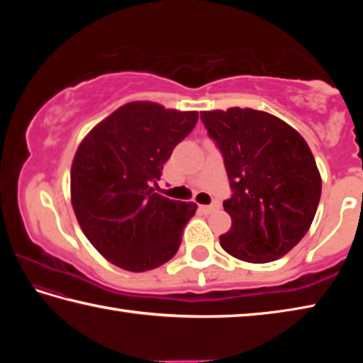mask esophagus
<instances>
[{
    "instance_id": "34e87169",
    "label": "esophagus",
    "mask_w": 363,
    "mask_h": 363,
    "mask_svg": "<svg viewBox=\"0 0 363 363\" xmlns=\"http://www.w3.org/2000/svg\"><path fill=\"white\" fill-rule=\"evenodd\" d=\"M200 210L203 211L205 214H210V213H213V211L219 210V203H213V205H201V206H200Z\"/></svg>"
}]
</instances>
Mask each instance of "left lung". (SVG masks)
<instances>
[{"instance_id":"left-lung-1","label":"left lung","mask_w":363,"mask_h":363,"mask_svg":"<svg viewBox=\"0 0 363 363\" xmlns=\"http://www.w3.org/2000/svg\"><path fill=\"white\" fill-rule=\"evenodd\" d=\"M224 157L233 195L224 201L232 227L225 253L264 264L296 247L314 220L322 194L315 158L301 134L262 110L230 107L200 113Z\"/></svg>"}]
</instances>
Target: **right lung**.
<instances>
[{"label":"right lung","mask_w":363,"mask_h":363,"mask_svg":"<svg viewBox=\"0 0 363 363\" xmlns=\"http://www.w3.org/2000/svg\"><path fill=\"white\" fill-rule=\"evenodd\" d=\"M199 112L128 102L91 130L72 163V206L86 238L130 272L162 266L179 250L196 205L153 192L174 147L194 130Z\"/></svg>","instance_id":"1"}]
</instances>
